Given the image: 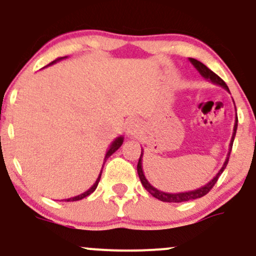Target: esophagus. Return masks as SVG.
I'll return each instance as SVG.
<instances>
[{"label": "esophagus", "mask_w": 256, "mask_h": 256, "mask_svg": "<svg viewBox=\"0 0 256 256\" xmlns=\"http://www.w3.org/2000/svg\"><path fill=\"white\" fill-rule=\"evenodd\" d=\"M140 128H141V122L138 119L134 118L128 121V125H126V134L130 137L137 136L140 132Z\"/></svg>", "instance_id": "34e87169"}]
</instances>
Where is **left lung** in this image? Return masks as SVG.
<instances>
[{"instance_id":"8db88e82","label":"left lung","mask_w":256,"mask_h":256,"mask_svg":"<svg viewBox=\"0 0 256 256\" xmlns=\"http://www.w3.org/2000/svg\"><path fill=\"white\" fill-rule=\"evenodd\" d=\"M189 61L192 64V66L195 67L196 70H198V74H200L201 76L204 77V78L210 80V82L214 83V84L220 86V87L224 88L226 90H228V92H230V90H228V86L226 84L224 80L220 78V77L217 76L214 72H212L211 70L208 68V67L205 66V64H204L202 62H200V61L195 60V58H189ZM236 128H238V118H236V122H234V128H233L232 138H230V150H228V154H227V157H226V160H224V163H223L222 168L220 169L218 173H217L216 176L212 178V179L210 180L207 184L204 185V186L198 188V189L190 190V192H173V194H172V192H160V190H158L157 188L153 186V185L150 184L148 180L146 179V176H144V169H142V156H144V150H142L141 157H140L138 164H137V173H138L140 180H141V182H142V185L144 186V189H146L147 192H148L150 195L153 196V198H158V200L163 201V202H184V201L195 200V198H202V196H205L206 194L210 190L212 189V188H214V185L217 182V180H218L220 176L223 173V170L226 169V166H227L228 160H230V150H232L233 141H234V137H236Z\"/></svg>"}]
</instances>
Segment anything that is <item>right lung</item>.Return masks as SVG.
<instances>
[{"instance_id":"right-lung-1","label":"right lung","mask_w":256,"mask_h":256,"mask_svg":"<svg viewBox=\"0 0 256 256\" xmlns=\"http://www.w3.org/2000/svg\"><path fill=\"white\" fill-rule=\"evenodd\" d=\"M67 58V56H64V58H56L55 61H52V62H50L49 64H48V66H51V64H56V62H58V61H61V60H64V58ZM48 66H46V67H48ZM122 142H124V136H119V137H116V138H115L114 141L112 142V144H110V146H109V148H108V150H106V157H104L103 166H104V163L106 162V160H108V158H109L110 156H112V153L115 152V150H118L120 148V146H121V144H122ZM102 172H103V168H102L100 173H99L98 178H96V182H94V184L92 185V186H90V189L87 190V192H84L80 194V195H77V196H74V198H64V200H61V201H67V202H68V201H78V200H82V198H87L88 195H90V194H92V192H94V190L96 189V186H98V182H99V180H100V176H102Z\"/></svg>"}]
</instances>
